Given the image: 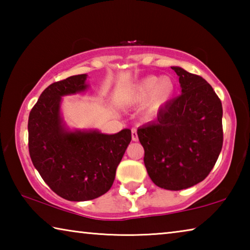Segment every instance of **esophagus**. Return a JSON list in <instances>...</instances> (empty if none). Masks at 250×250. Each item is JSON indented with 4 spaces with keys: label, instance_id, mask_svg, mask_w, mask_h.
<instances>
[{
    "label": "esophagus",
    "instance_id": "1",
    "mask_svg": "<svg viewBox=\"0 0 250 250\" xmlns=\"http://www.w3.org/2000/svg\"><path fill=\"white\" fill-rule=\"evenodd\" d=\"M131 137H132V141H138V133L135 128L131 129Z\"/></svg>",
    "mask_w": 250,
    "mask_h": 250
}]
</instances>
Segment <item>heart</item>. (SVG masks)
<instances>
[{
	"instance_id": "obj_1",
	"label": "heart",
	"mask_w": 250,
	"mask_h": 250,
	"mask_svg": "<svg viewBox=\"0 0 250 250\" xmlns=\"http://www.w3.org/2000/svg\"><path fill=\"white\" fill-rule=\"evenodd\" d=\"M174 83L167 76L158 78L147 76L131 88L129 99L133 104H140L147 98L146 104V115H154L166 105L174 94Z\"/></svg>"
}]
</instances>
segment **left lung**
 <instances>
[{
    "label": "left lung",
    "mask_w": 250,
    "mask_h": 250,
    "mask_svg": "<svg viewBox=\"0 0 250 250\" xmlns=\"http://www.w3.org/2000/svg\"><path fill=\"white\" fill-rule=\"evenodd\" d=\"M182 94L138 129L145 166L155 185L181 191L209 174L223 146L222 101L206 80L181 67Z\"/></svg>",
    "instance_id": "1"
}]
</instances>
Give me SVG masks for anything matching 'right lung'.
Instances as JSON below:
<instances>
[{"instance_id":"add662e5","label":"right lung","mask_w":250,"mask_h":250,"mask_svg":"<svg viewBox=\"0 0 250 250\" xmlns=\"http://www.w3.org/2000/svg\"><path fill=\"white\" fill-rule=\"evenodd\" d=\"M87 75L70 76L46 88L28 117V151L34 167L52 191L67 201H89L107 193L131 141V130L116 134L67 131L62 96L83 91Z\"/></svg>"}]
</instances>
